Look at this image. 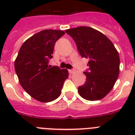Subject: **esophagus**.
<instances>
[{
	"label": "esophagus",
	"instance_id": "1",
	"mask_svg": "<svg viewBox=\"0 0 135 135\" xmlns=\"http://www.w3.org/2000/svg\"><path fill=\"white\" fill-rule=\"evenodd\" d=\"M74 70H72V69H70V70H69V73L70 74H73V73H74Z\"/></svg>",
	"mask_w": 135,
	"mask_h": 135
}]
</instances>
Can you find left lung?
Instances as JSON below:
<instances>
[{"label":"left lung","instance_id":"obj_1","mask_svg":"<svg viewBox=\"0 0 135 135\" xmlns=\"http://www.w3.org/2000/svg\"><path fill=\"white\" fill-rule=\"evenodd\" d=\"M76 42L82 57L89 60L84 72L86 80L78 87L80 97L90 101L99 100L114 86L120 71V57L113 43L100 31L88 26L65 31Z\"/></svg>","mask_w":135,"mask_h":135}]
</instances>
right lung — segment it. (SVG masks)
Listing matches in <instances>:
<instances>
[{
    "instance_id": "add662e5",
    "label": "right lung",
    "mask_w": 135,
    "mask_h": 135,
    "mask_svg": "<svg viewBox=\"0 0 135 135\" xmlns=\"http://www.w3.org/2000/svg\"><path fill=\"white\" fill-rule=\"evenodd\" d=\"M65 32L45 29L26 40L15 61V69L20 85L35 99L50 102L58 98L64 83L69 77L67 69L48 66L56 41Z\"/></svg>"
}]
</instances>
